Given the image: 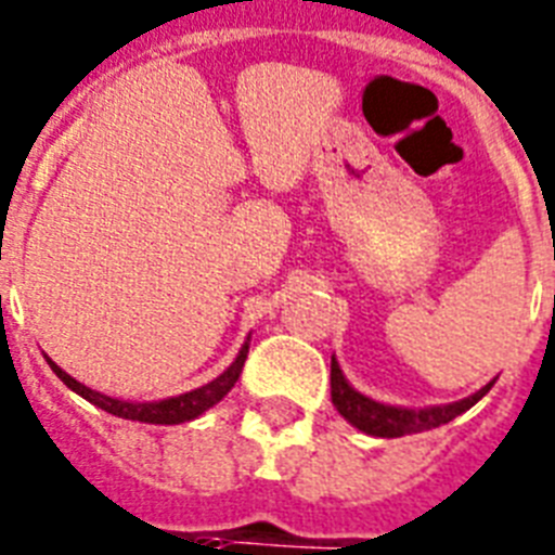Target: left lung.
I'll return each mask as SVG.
<instances>
[{"mask_svg": "<svg viewBox=\"0 0 555 555\" xmlns=\"http://www.w3.org/2000/svg\"><path fill=\"white\" fill-rule=\"evenodd\" d=\"M496 385V379L476 390L467 399L450 404H434V408H399V404L376 402L371 396L359 393L341 373L336 356H331V399L333 408L339 410L341 416L348 418L356 430H362L367 436H379V439H399V436L425 434L439 425H448L456 416H462L465 410L479 402L481 396H488L490 387Z\"/></svg>", "mask_w": 555, "mask_h": 555, "instance_id": "left-lung-1", "label": "left lung"}]
</instances>
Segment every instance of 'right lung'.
<instances>
[{
  "label": "right lung",
  "mask_w": 555,
  "mask_h": 555,
  "mask_svg": "<svg viewBox=\"0 0 555 555\" xmlns=\"http://www.w3.org/2000/svg\"><path fill=\"white\" fill-rule=\"evenodd\" d=\"M247 350H250V336L245 339V345H242L238 356L231 362V367L224 373H219L214 382H207V385L196 387V390H188V393L159 399V402H130V399H116V396L99 393L93 387L76 382L74 376L62 371L53 359H48V356H44V359L51 364V371L56 373L59 379L65 382L74 393H79L82 399H88L90 404H96L99 410L111 413V416L130 418V422H145V425H182V422L199 418L205 410H210L216 402H222L224 396L231 393V387L236 385L238 373L245 367Z\"/></svg>",
  "instance_id": "1"
}]
</instances>
